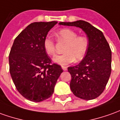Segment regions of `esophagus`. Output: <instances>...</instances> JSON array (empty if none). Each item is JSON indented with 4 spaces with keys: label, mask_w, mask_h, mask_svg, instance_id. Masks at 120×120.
<instances>
[{
    "label": "esophagus",
    "mask_w": 120,
    "mask_h": 120,
    "mask_svg": "<svg viewBox=\"0 0 120 120\" xmlns=\"http://www.w3.org/2000/svg\"><path fill=\"white\" fill-rule=\"evenodd\" d=\"M62 69L63 71H67V67H64V66H62Z\"/></svg>",
    "instance_id": "1"
}]
</instances>
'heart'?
<instances>
[{
    "mask_svg": "<svg viewBox=\"0 0 120 120\" xmlns=\"http://www.w3.org/2000/svg\"><path fill=\"white\" fill-rule=\"evenodd\" d=\"M59 40L64 41L66 45L64 53L55 56L53 61L60 65H67L71 63L79 62L85 57L89 49V40L86 36H78L74 30L70 29H63L56 33ZM44 48L49 55L55 54V43L53 40L46 37L44 40Z\"/></svg>",
    "mask_w": 120,
    "mask_h": 120,
    "instance_id": "obj_1",
    "label": "heart"
}]
</instances>
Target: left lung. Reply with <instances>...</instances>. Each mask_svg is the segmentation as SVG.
I'll list each match as a JSON object with an SVG mask.
<instances>
[{"label": "left lung", "instance_id": "left-lung-1", "mask_svg": "<svg viewBox=\"0 0 120 120\" xmlns=\"http://www.w3.org/2000/svg\"><path fill=\"white\" fill-rule=\"evenodd\" d=\"M61 25L82 29L89 40L86 55L78 65L68 67L71 91L84 100L94 99L103 93L111 73L112 52L103 33L88 22L79 20L60 22Z\"/></svg>", "mask_w": 120, "mask_h": 120}]
</instances>
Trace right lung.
Wrapping results in <instances>:
<instances>
[{"label": "right lung", "instance_id": "add662e5", "mask_svg": "<svg viewBox=\"0 0 120 120\" xmlns=\"http://www.w3.org/2000/svg\"><path fill=\"white\" fill-rule=\"evenodd\" d=\"M57 21L34 22L15 38L9 54L10 73L19 93L25 99L40 102L52 96L61 66L52 63L44 40Z\"/></svg>", "mask_w": 120, "mask_h": 120}]
</instances>
